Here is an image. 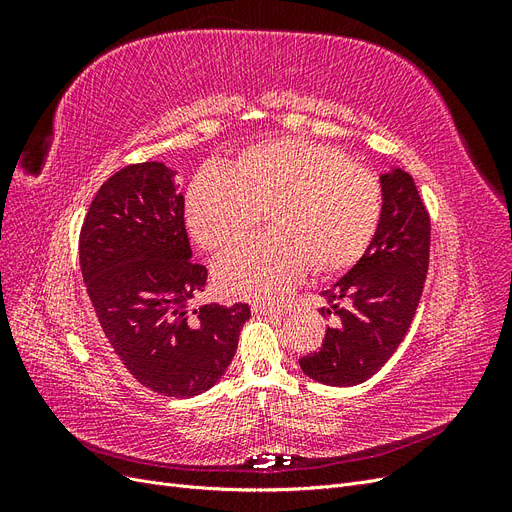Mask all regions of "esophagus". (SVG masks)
Wrapping results in <instances>:
<instances>
[{
    "instance_id": "1",
    "label": "esophagus",
    "mask_w": 512,
    "mask_h": 512,
    "mask_svg": "<svg viewBox=\"0 0 512 512\" xmlns=\"http://www.w3.org/2000/svg\"><path fill=\"white\" fill-rule=\"evenodd\" d=\"M252 312L256 316H280L284 314L282 307H275V305H267V303H252Z\"/></svg>"
}]
</instances>
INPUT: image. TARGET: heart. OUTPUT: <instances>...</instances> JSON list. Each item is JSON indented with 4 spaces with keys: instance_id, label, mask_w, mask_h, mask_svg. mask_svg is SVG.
I'll list each match as a JSON object with an SVG mask.
<instances>
[{
    "instance_id": "heart-1",
    "label": "heart",
    "mask_w": 512,
    "mask_h": 512,
    "mask_svg": "<svg viewBox=\"0 0 512 512\" xmlns=\"http://www.w3.org/2000/svg\"><path fill=\"white\" fill-rule=\"evenodd\" d=\"M380 211L371 170L303 138L247 147L230 170L207 166L185 196L194 239L215 254L241 243L267 213L273 237L237 247L215 267L222 292L256 303L282 299L309 262L320 275L350 269L374 239Z\"/></svg>"
}]
</instances>
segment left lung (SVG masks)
<instances>
[{"instance_id":"left-lung-1","label":"left lung","mask_w":512,"mask_h":512,"mask_svg":"<svg viewBox=\"0 0 512 512\" xmlns=\"http://www.w3.org/2000/svg\"><path fill=\"white\" fill-rule=\"evenodd\" d=\"M382 211L359 262L322 297V316H337L322 348L299 361L303 374L327 386L369 380L410 329L429 269L431 222L414 179L401 168L380 175ZM347 301V307L338 305Z\"/></svg>"}]
</instances>
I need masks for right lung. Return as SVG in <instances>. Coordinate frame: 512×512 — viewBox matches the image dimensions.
<instances>
[{"mask_svg": "<svg viewBox=\"0 0 512 512\" xmlns=\"http://www.w3.org/2000/svg\"><path fill=\"white\" fill-rule=\"evenodd\" d=\"M175 170L143 162L102 183L81 228L91 305L119 361L147 389L194 397L222 378L250 305L190 301L207 284L192 260Z\"/></svg>", "mask_w": 512, "mask_h": 512, "instance_id": "right-lung-1", "label": "right lung"}]
</instances>
